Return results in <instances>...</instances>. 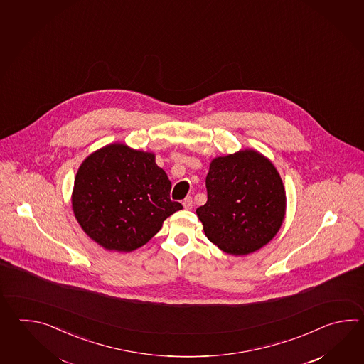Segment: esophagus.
<instances>
[{
  "label": "esophagus",
  "mask_w": 364,
  "mask_h": 364,
  "mask_svg": "<svg viewBox=\"0 0 364 364\" xmlns=\"http://www.w3.org/2000/svg\"><path fill=\"white\" fill-rule=\"evenodd\" d=\"M183 207H185V209H191L193 208V198L191 196H187L185 200H183Z\"/></svg>",
  "instance_id": "esophagus-1"
}]
</instances>
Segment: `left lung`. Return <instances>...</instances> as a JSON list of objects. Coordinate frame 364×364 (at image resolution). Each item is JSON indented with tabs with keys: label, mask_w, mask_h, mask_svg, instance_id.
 Returning <instances> with one entry per match:
<instances>
[{
	"label": "left lung",
	"mask_w": 364,
	"mask_h": 364,
	"mask_svg": "<svg viewBox=\"0 0 364 364\" xmlns=\"http://www.w3.org/2000/svg\"><path fill=\"white\" fill-rule=\"evenodd\" d=\"M205 186L208 200L196 215L207 238L226 254H251L279 232L287 193L274 165L255 149L213 159Z\"/></svg>",
	"instance_id": "1"
}]
</instances>
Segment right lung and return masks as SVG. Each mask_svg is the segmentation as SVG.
I'll return each instance as SVG.
<instances>
[{
    "label": "right lung",
    "instance_id": "1",
    "mask_svg": "<svg viewBox=\"0 0 364 364\" xmlns=\"http://www.w3.org/2000/svg\"><path fill=\"white\" fill-rule=\"evenodd\" d=\"M171 182L152 152L113 143L77 169L73 210L85 234L108 251L141 247L168 217L182 209L171 200Z\"/></svg>",
    "mask_w": 364,
    "mask_h": 364
}]
</instances>
